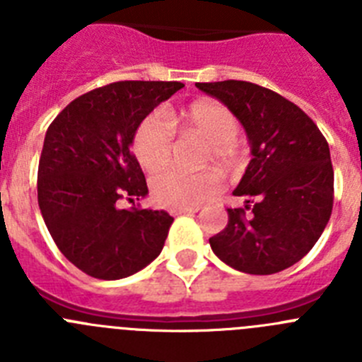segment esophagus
Returning a JSON list of instances; mask_svg holds the SVG:
<instances>
[{
    "instance_id": "1",
    "label": "esophagus",
    "mask_w": 362,
    "mask_h": 362,
    "mask_svg": "<svg viewBox=\"0 0 362 362\" xmlns=\"http://www.w3.org/2000/svg\"><path fill=\"white\" fill-rule=\"evenodd\" d=\"M197 209H172V216H181V214H196Z\"/></svg>"
}]
</instances>
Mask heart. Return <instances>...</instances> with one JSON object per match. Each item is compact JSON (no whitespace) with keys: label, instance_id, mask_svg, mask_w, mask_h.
I'll return each instance as SVG.
<instances>
[{"label":"heart","instance_id":"obj_1","mask_svg":"<svg viewBox=\"0 0 362 362\" xmlns=\"http://www.w3.org/2000/svg\"><path fill=\"white\" fill-rule=\"evenodd\" d=\"M181 123L188 132H197L210 141V158L223 166L232 165L239 136V121L219 101L201 99L183 108L177 116L170 112H152L134 134L132 148L145 170H158L170 161L174 152V124ZM219 190V181L212 172H187L166 168L150 181L152 197L163 206L192 209L212 197Z\"/></svg>","mask_w":362,"mask_h":362}]
</instances>
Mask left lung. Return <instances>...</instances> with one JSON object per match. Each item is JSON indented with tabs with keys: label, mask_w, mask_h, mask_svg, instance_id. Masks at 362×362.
I'll return each mask as SVG.
<instances>
[{
	"label": "left lung",
	"mask_w": 362,
	"mask_h": 362,
	"mask_svg": "<svg viewBox=\"0 0 362 362\" xmlns=\"http://www.w3.org/2000/svg\"><path fill=\"white\" fill-rule=\"evenodd\" d=\"M243 124L252 159L214 238V254L245 274L268 276L292 267L321 238L334 206V168L325 136L305 112L277 92L248 81L197 83ZM245 209L251 210L245 217Z\"/></svg>",
	"instance_id": "left-lung-1"
}]
</instances>
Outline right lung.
Masks as SVG:
<instances>
[{"mask_svg":"<svg viewBox=\"0 0 362 362\" xmlns=\"http://www.w3.org/2000/svg\"><path fill=\"white\" fill-rule=\"evenodd\" d=\"M179 81H117L74 99L45 134L37 203L54 243L74 267L116 281L143 270L163 250L174 217L119 209L146 197L130 146L141 121L183 88Z\"/></svg>","mask_w":362,"mask_h":362,"instance_id":"1","label":"right lung"}]
</instances>
